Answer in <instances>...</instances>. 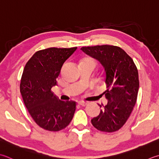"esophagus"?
Segmentation results:
<instances>
[{
	"mask_svg": "<svg viewBox=\"0 0 159 159\" xmlns=\"http://www.w3.org/2000/svg\"><path fill=\"white\" fill-rule=\"evenodd\" d=\"M78 103H79V105H80V106H83V107H85V106H86L87 104H88V102H83V101H80V102H78Z\"/></svg>",
	"mask_w": 159,
	"mask_h": 159,
	"instance_id": "34e87169",
	"label": "esophagus"
}]
</instances>
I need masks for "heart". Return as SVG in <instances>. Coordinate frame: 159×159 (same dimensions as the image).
Instances as JSON below:
<instances>
[{
  "label": "heart",
  "mask_w": 159,
  "mask_h": 159,
  "mask_svg": "<svg viewBox=\"0 0 159 159\" xmlns=\"http://www.w3.org/2000/svg\"><path fill=\"white\" fill-rule=\"evenodd\" d=\"M83 63H85V64H89V65H92L93 66L95 67V61L93 60L92 58H85V60H83L82 61L81 64Z\"/></svg>",
  "instance_id": "1"
}]
</instances>
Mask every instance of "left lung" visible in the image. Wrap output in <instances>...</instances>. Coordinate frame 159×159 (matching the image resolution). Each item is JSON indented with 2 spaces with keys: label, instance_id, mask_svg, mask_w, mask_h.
<instances>
[{
  "label": "left lung",
  "instance_id": "obj_1",
  "mask_svg": "<svg viewBox=\"0 0 159 159\" xmlns=\"http://www.w3.org/2000/svg\"><path fill=\"white\" fill-rule=\"evenodd\" d=\"M80 49L100 62L105 71L107 103L98 116L91 120L93 126L105 132L117 131L133 110L139 88V73L132 58L120 48L113 45L83 47Z\"/></svg>",
  "mask_w": 159,
  "mask_h": 159
}]
</instances>
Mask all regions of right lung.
Listing matches in <instances>:
<instances>
[{"label": "right lung", "mask_w": 159, "mask_h": 159, "mask_svg": "<svg viewBox=\"0 0 159 159\" xmlns=\"http://www.w3.org/2000/svg\"><path fill=\"white\" fill-rule=\"evenodd\" d=\"M77 48H50L36 52L27 61L20 91L25 105L43 129L57 132L65 128L76 110L74 101H62L51 91L65 61Z\"/></svg>", "instance_id": "1"}]
</instances>
